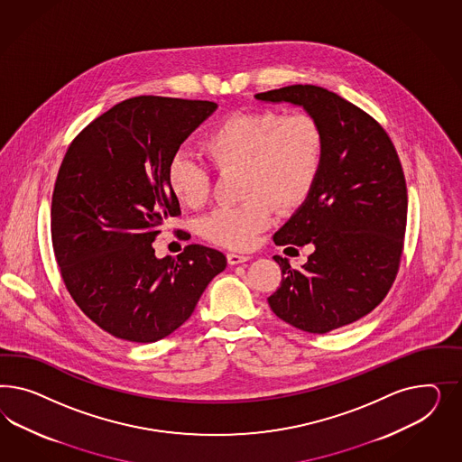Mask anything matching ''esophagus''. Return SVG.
Instances as JSON below:
<instances>
[{
    "instance_id": "1",
    "label": "esophagus",
    "mask_w": 462,
    "mask_h": 462,
    "mask_svg": "<svg viewBox=\"0 0 462 462\" xmlns=\"http://www.w3.org/2000/svg\"><path fill=\"white\" fill-rule=\"evenodd\" d=\"M226 259H228V264L230 266H237V264H244L251 259V255H245V254H237V252H228L226 254Z\"/></svg>"
}]
</instances>
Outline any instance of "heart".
I'll return each instance as SVG.
<instances>
[{
    "label": "heart",
    "instance_id": "b5f03b06",
    "mask_svg": "<svg viewBox=\"0 0 462 462\" xmlns=\"http://www.w3.org/2000/svg\"><path fill=\"white\" fill-rule=\"evenodd\" d=\"M201 151L218 171H242L247 199L211 211L201 232L213 244L247 249L273 224V205L291 210L311 193L322 168V126L308 113H232L205 135ZM168 184L182 207L198 208L208 196L210 174L191 157L176 154Z\"/></svg>",
    "mask_w": 462,
    "mask_h": 462
}]
</instances>
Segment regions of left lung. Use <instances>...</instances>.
I'll use <instances>...</instances> for the list:
<instances>
[{"mask_svg": "<svg viewBox=\"0 0 462 462\" xmlns=\"http://www.w3.org/2000/svg\"><path fill=\"white\" fill-rule=\"evenodd\" d=\"M255 99L301 106L322 126L317 182L274 234L278 245L313 252L301 269L274 255L282 280L267 301L281 320L327 334L363 319L392 288L405 237L403 169L383 126L328 89L293 84Z\"/></svg>", "mask_w": 462, "mask_h": 462, "instance_id": "obj_1", "label": "left lung"}]
</instances>
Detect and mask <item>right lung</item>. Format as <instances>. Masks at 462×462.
I'll return each instance as SVG.
<instances>
[{
  "label": "right lung",
  "mask_w": 462,
  "mask_h": 462,
  "mask_svg": "<svg viewBox=\"0 0 462 462\" xmlns=\"http://www.w3.org/2000/svg\"><path fill=\"white\" fill-rule=\"evenodd\" d=\"M218 108L213 101L137 97L103 113L72 140L52 195V245L84 315L116 338L171 336L226 267L220 251L191 244L157 259L159 226L181 213L169 162Z\"/></svg>",
  "instance_id": "1"
}]
</instances>
